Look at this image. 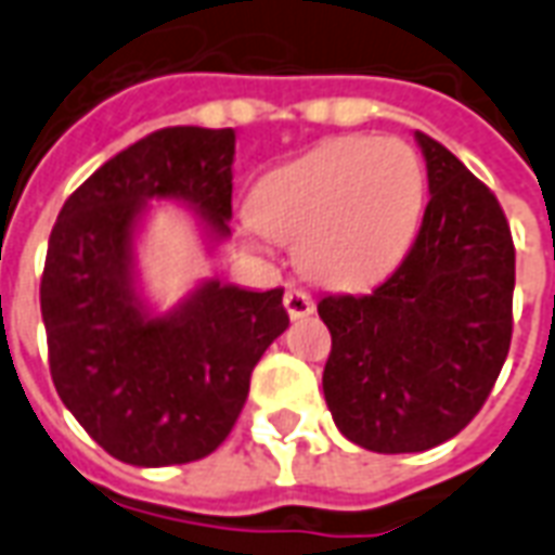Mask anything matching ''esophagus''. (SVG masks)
<instances>
[{
    "label": "esophagus",
    "mask_w": 555,
    "mask_h": 555,
    "mask_svg": "<svg viewBox=\"0 0 555 555\" xmlns=\"http://www.w3.org/2000/svg\"><path fill=\"white\" fill-rule=\"evenodd\" d=\"M285 309H288L291 320L309 318V314H314V299H311L306 291L291 288L285 291Z\"/></svg>",
    "instance_id": "34e87169"
}]
</instances>
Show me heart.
<instances>
[{"instance_id":"b5f03b06","label":"heart","mask_w":555,"mask_h":555,"mask_svg":"<svg viewBox=\"0 0 555 555\" xmlns=\"http://www.w3.org/2000/svg\"><path fill=\"white\" fill-rule=\"evenodd\" d=\"M426 199L417 152L400 138H335L256 184L249 215L270 241L297 244L320 285L367 288L412 249Z\"/></svg>"}]
</instances>
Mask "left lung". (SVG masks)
Here are the masks:
<instances>
[{
    "instance_id": "8db88e82",
    "label": "left lung",
    "mask_w": 555,
    "mask_h": 555,
    "mask_svg": "<svg viewBox=\"0 0 555 555\" xmlns=\"http://www.w3.org/2000/svg\"><path fill=\"white\" fill-rule=\"evenodd\" d=\"M429 205L409 256L364 297H323L332 332L323 397L373 453H424L465 429L512 344L515 244L496 196L453 152L414 131Z\"/></svg>"
}]
</instances>
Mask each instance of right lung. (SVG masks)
Wrapping results in <instances>:
<instances>
[{"label":"right lung","mask_w":555,"mask_h":555,"mask_svg":"<svg viewBox=\"0 0 555 555\" xmlns=\"http://www.w3.org/2000/svg\"><path fill=\"white\" fill-rule=\"evenodd\" d=\"M232 129L152 131L102 164L52 225L40 279L52 382L90 438L126 465L215 453L253 367L288 330L282 288L205 279L170 311H152L138 288L134 237L152 199L188 205L211 249L232 235Z\"/></svg>","instance_id":"add662e5"}]
</instances>
